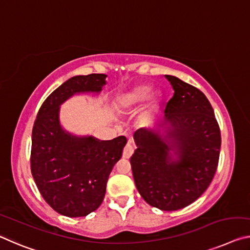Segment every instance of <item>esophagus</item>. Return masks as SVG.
<instances>
[{"label": "esophagus", "instance_id": "1", "mask_svg": "<svg viewBox=\"0 0 250 250\" xmlns=\"http://www.w3.org/2000/svg\"><path fill=\"white\" fill-rule=\"evenodd\" d=\"M133 151H134V148L132 146V142L128 141V144H126L125 146L124 153H122V156H124V158H125V159H129V158L132 156Z\"/></svg>", "mask_w": 250, "mask_h": 250}]
</instances>
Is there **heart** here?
Segmentation results:
<instances>
[{
    "label": "heart",
    "mask_w": 250,
    "mask_h": 250,
    "mask_svg": "<svg viewBox=\"0 0 250 250\" xmlns=\"http://www.w3.org/2000/svg\"><path fill=\"white\" fill-rule=\"evenodd\" d=\"M152 92V88L150 85L142 84L138 85L132 90L128 91V92L122 93L121 96H119L117 99V105L119 109L121 110H130L134 109L137 106L144 104L146 101V99L150 97V94ZM149 116V112H146L144 118H146Z\"/></svg>",
    "instance_id": "obj_1"
}]
</instances>
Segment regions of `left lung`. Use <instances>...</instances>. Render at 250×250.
Returning <instances> with one entry per match:
<instances>
[{
	"label": "left lung",
	"mask_w": 250,
	"mask_h": 250,
	"mask_svg": "<svg viewBox=\"0 0 250 250\" xmlns=\"http://www.w3.org/2000/svg\"><path fill=\"white\" fill-rule=\"evenodd\" d=\"M175 91L156 129L133 134L134 184L152 207L173 211L197 200L217 170L221 146L213 109L199 89L165 75Z\"/></svg>",
	"instance_id": "obj_1"
}]
</instances>
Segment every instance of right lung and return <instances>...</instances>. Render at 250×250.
I'll use <instances>...</instances> for the list:
<instances>
[{
  "label": "right lung",
  "mask_w": 250,
  "mask_h": 250,
  "mask_svg": "<svg viewBox=\"0 0 250 250\" xmlns=\"http://www.w3.org/2000/svg\"><path fill=\"white\" fill-rule=\"evenodd\" d=\"M105 78L97 73L70 78L45 99L34 121L31 171L43 199L63 216L84 217L97 210L126 144L125 136L105 141L77 137L60 124L63 102L74 94L99 93Z\"/></svg>",
  "instance_id": "obj_1"
}]
</instances>
